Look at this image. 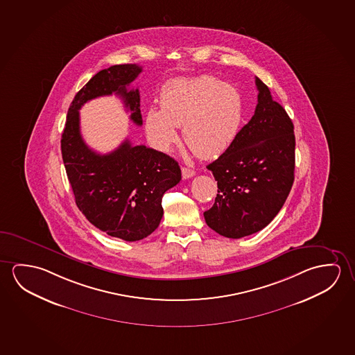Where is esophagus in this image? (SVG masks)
Returning a JSON list of instances; mask_svg holds the SVG:
<instances>
[{"label": "esophagus", "mask_w": 355, "mask_h": 355, "mask_svg": "<svg viewBox=\"0 0 355 355\" xmlns=\"http://www.w3.org/2000/svg\"><path fill=\"white\" fill-rule=\"evenodd\" d=\"M181 173H182V179H185V180L186 179H190V178H192V176L195 175V171H193V170L185 168V166L181 169Z\"/></svg>", "instance_id": "esophagus-1"}]
</instances>
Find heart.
Returning a JSON list of instances; mask_svg holds the SVG:
<instances>
[{
	"label": "heart",
	"instance_id": "1",
	"mask_svg": "<svg viewBox=\"0 0 355 355\" xmlns=\"http://www.w3.org/2000/svg\"><path fill=\"white\" fill-rule=\"evenodd\" d=\"M241 121V100L236 91L214 76L181 78L165 85L160 110L149 108L146 130L152 141L168 149L182 127L186 146L203 159L225 152L236 137Z\"/></svg>",
	"mask_w": 355,
	"mask_h": 355
}]
</instances>
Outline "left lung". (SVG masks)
Listing matches in <instances>:
<instances>
[{
	"label": "left lung",
	"instance_id": "1",
	"mask_svg": "<svg viewBox=\"0 0 355 355\" xmlns=\"http://www.w3.org/2000/svg\"><path fill=\"white\" fill-rule=\"evenodd\" d=\"M259 91L252 119L236 133L220 158L207 165L218 193L205 220L220 236L238 239L261 231L274 220L293 187V124L266 85Z\"/></svg>",
	"mask_w": 355,
	"mask_h": 355
}]
</instances>
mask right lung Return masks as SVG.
I'll return each instance as SVG.
<instances>
[{
  "mask_svg": "<svg viewBox=\"0 0 355 355\" xmlns=\"http://www.w3.org/2000/svg\"><path fill=\"white\" fill-rule=\"evenodd\" d=\"M141 73L135 64L103 69L75 95L62 135V162L75 202L90 223L108 236L127 242L141 241L158 228L163 217L162 198L181 180L178 162L128 139L108 154L86 146L80 133L79 110L100 96L122 97L130 119L143 124L138 89L127 87Z\"/></svg>",
  "mask_w": 355,
  "mask_h": 355,
  "instance_id": "add662e5",
  "label": "right lung"
}]
</instances>
